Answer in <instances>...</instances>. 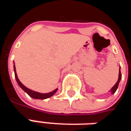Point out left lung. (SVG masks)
<instances>
[{
	"mask_svg": "<svg viewBox=\"0 0 131 131\" xmlns=\"http://www.w3.org/2000/svg\"><path fill=\"white\" fill-rule=\"evenodd\" d=\"M121 79V71H120V69H119V73H118V81H117V82L116 83V84L114 86H113L112 89L110 90V92H111V93L112 94H114L115 93L116 90H117V88H118V84H119V82H120V81Z\"/></svg>",
	"mask_w": 131,
	"mask_h": 131,
	"instance_id": "left-lung-1",
	"label": "left lung"
}]
</instances>
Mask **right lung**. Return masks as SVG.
<instances>
[{
  "label": "right lung",
  "instance_id": "obj_1",
  "mask_svg": "<svg viewBox=\"0 0 131 131\" xmlns=\"http://www.w3.org/2000/svg\"><path fill=\"white\" fill-rule=\"evenodd\" d=\"M14 71H15V77L16 81L18 83V85H19V87L23 90V91L27 93L31 97H32L34 99H38V100H45V99L49 98L52 97L53 95L56 93V92L57 91V88L55 89L52 92H50V93H38V92H36V91H34L32 90H31L29 88H27L25 85H24L19 80L18 77H17V72H16V69H15V63H14Z\"/></svg>",
  "mask_w": 131,
  "mask_h": 131
}]
</instances>
